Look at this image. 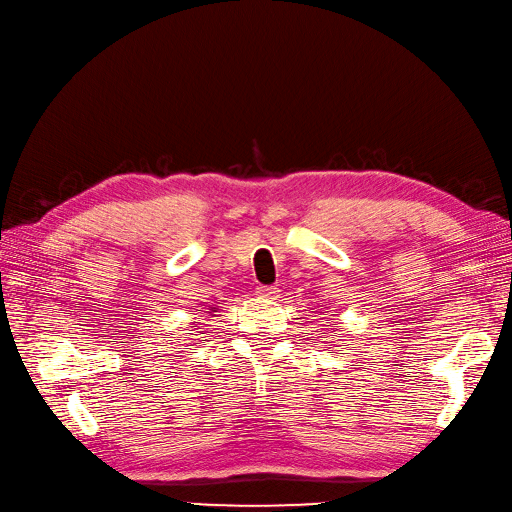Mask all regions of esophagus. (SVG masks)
<instances>
[{
  "label": "esophagus",
  "mask_w": 512,
  "mask_h": 512,
  "mask_svg": "<svg viewBox=\"0 0 512 512\" xmlns=\"http://www.w3.org/2000/svg\"><path fill=\"white\" fill-rule=\"evenodd\" d=\"M256 294H260V297H265V299H273V297H277V288L275 286H258Z\"/></svg>",
  "instance_id": "esophagus-1"
}]
</instances>
